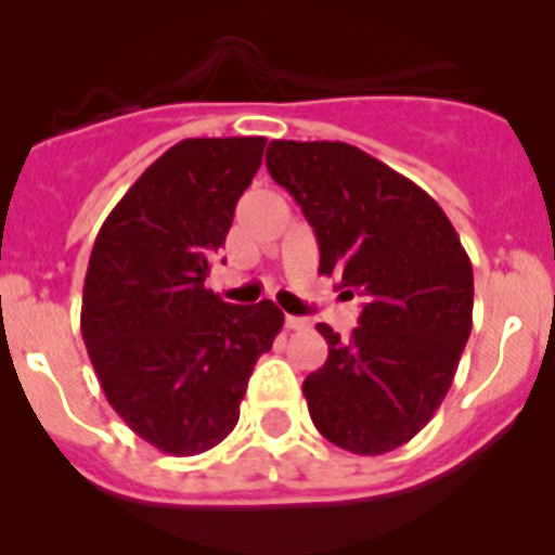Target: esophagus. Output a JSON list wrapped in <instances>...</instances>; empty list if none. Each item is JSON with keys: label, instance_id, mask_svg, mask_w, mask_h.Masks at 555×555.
<instances>
[{"label": "esophagus", "instance_id": "obj_1", "mask_svg": "<svg viewBox=\"0 0 555 555\" xmlns=\"http://www.w3.org/2000/svg\"><path fill=\"white\" fill-rule=\"evenodd\" d=\"M286 327L288 331H302V327H308V320H302V317H286Z\"/></svg>", "mask_w": 555, "mask_h": 555}]
</instances>
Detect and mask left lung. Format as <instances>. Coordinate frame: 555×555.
Wrapping results in <instances>:
<instances>
[{
  "label": "left lung",
  "mask_w": 555,
  "mask_h": 555,
  "mask_svg": "<svg viewBox=\"0 0 555 555\" xmlns=\"http://www.w3.org/2000/svg\"><path fill=\"white\" fill-rule=\"evenodd\" d=\"M267 169L320 244V274L364 297L350 338L317 325L327 361L302 384L327 442L380 455L442 405L473 331V263L416 183L345 141H272Z\"/></svg>",
  "instance_id": "left-lung-1"
}]
</instances>
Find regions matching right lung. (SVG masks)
<instances>
[{"label": "right lung", "mask_w": 555, "mask_h": 555, "mask_svg": "<svg viewBox=\"0 0 555 555\" xmlns=\"http://www.w3.org/2000/svg\"><path fill=\"white\" fill-rule=\"evenodd\" d=\"M267 139H185L130 185L100 228L82 341L107 403L152 448L197 455L238 423L255 361L283 311L230 306L205 288Z\"/></svg>", "instance_id": "1"}]
</instances>
